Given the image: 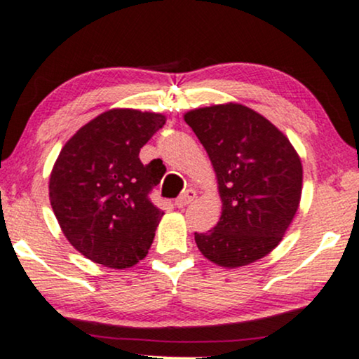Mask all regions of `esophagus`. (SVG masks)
Instances as JSON below:
<instances>
[{
    "label": "esophagus",
    "mask_w": 359,
    "mask_h": 359,
    "mask_svg": "<svg viewBox=\"0 0 359 359\" xmlns=\"http://www.w3.org/2000/svg\"><path fill=\"white\" fill-rule=\"evenodd\" d=\"M195 195H197V194H195V190H192V189L185 190V192L180 195V197L175 201V205L179 207V208L187 207L189 203H192L195 201Z\"/></svg>",
    "instance_id": "esophagus-1"
}]
</instances>
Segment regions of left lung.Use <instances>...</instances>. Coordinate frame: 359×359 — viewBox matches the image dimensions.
<instances>
[{
	"instance_id": "obj_1",
	"label": "left lung",
	"mask_w": 359,
	"mask_h": 359,
	"mask_svg": "<svg viewBox=\"0 0 359 359\" xmlns=\"http://www.w3.org/2000/svg\"><path fill=\"white\" fill-rule=\"evenodd\" d=\"M184 121L208 154L222 198L215 229L195 233L198 250L224 269L269 255L300 205L298 152L278 127L238 102L192 109Z\"/></svg>"
}]
</instances>
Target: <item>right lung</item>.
<instances>
[{
	"instance_id": "1",
	"label": "right lung",
	"mask_w": 359,
	"mask_h": 359,
	"mask_svg": "<svg viewBox=\"0 0 359 359\" xmlns=\"http://www.w3.org/2000/svg\"><path fill=\"white\" fill-rule=\"evenodd\" d=\"M167 117L109 109L65 144L49 175V201L62 233L81 255L107 269H130L151 248L164 212L149 201L162 172L140 149Z\"/></svg>"
}]
</instances>
